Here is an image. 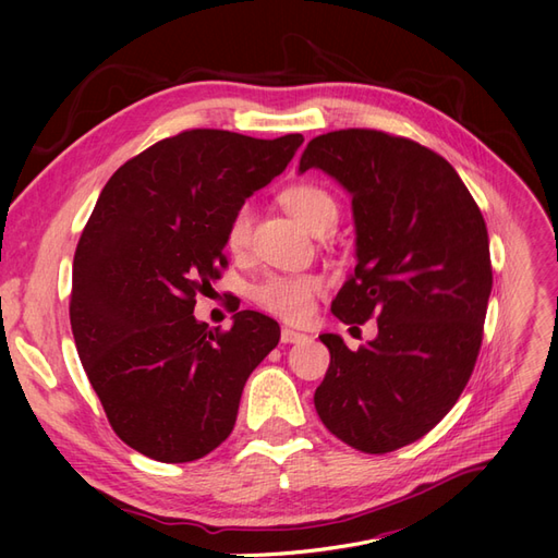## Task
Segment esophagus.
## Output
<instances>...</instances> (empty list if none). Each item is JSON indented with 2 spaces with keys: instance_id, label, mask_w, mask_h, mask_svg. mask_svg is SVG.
Segmentation results:
<instances>
[{
  "instance_id": "obj_1",
  "label": "esophagus",
  "mask_w": 558,
  "mask_h": 558,
  "mask_svg": "<svg viewBox=\"0 0 558 558\" xmlns=\"http://www.w3.org/2000/svg\"><path fill=\"white\" fill-rule=\"evenodd\" d=\"M307 335L305 332H298L293 328H281V342L283 344H298V342H305Z\"/></svg>"
}]
</instances>
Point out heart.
Returning a JSON list of instances; mask_svg holds the SVG:
<instances>
[{
	"mask_svg": "<svg viewBox=\"0 0 558 558\" xmlns=\"http://www.w3.org/2000/svg\"><path fill=\"white\" fill-rule=\"evenodd\" d=\"M281 205L289 209L298 221L310 228L314 234H324L335 228L340 218L337 197L326 185L314 181H300L289 185L281 193ZM251 240V207L240 205L232 211L226 228V246L240 253ZM324 279L318 275H272L251 289V300L267 314H275L283 320H302L316 295L324 293Z\"/></svg>",
	"mask_w": 558,
	"mask_h": 558,
	"instance_id": "obj_1",
	"label": "heart"
}]
</instances>
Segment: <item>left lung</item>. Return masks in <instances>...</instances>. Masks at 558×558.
Instances as JSON below:
<instances>
[{
    "label": "left lung",
    "instance_id": "obj_1",
    "mask_svg": "<svg viewBox=\"0 0 558 558\" xmlns=\"http://www.w3.org/2000/svg\"><path fill=\"white\" fill-rule=\"evenodd\" d=\"M328 172L351 193L359 265L332 314L379 335L351 351L340 335L314 393L324 426L365 453L396 451L433 430L475 369L492 295L484 216L435 150L381 130L314 137L300 172Z\"/></svg>",
    "mask_w": 558,
    "mask_h": 558
}]
</instances>
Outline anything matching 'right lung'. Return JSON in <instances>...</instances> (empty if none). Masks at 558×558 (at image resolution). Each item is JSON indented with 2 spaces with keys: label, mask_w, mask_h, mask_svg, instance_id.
Segmentation results:
<instances>
[{
  "label": "right lung",
  "mask_w": 558,
  "mask_h": 558,
  "mask_svg": "<svg viewBox=\"0 0 558 558\" xmlns=\"http://www.w3.org/2000/svg\"><path fill=\"white\" fill-rule=\"evenodd\" d=\"M302 134L183 130L118 167L74 253L70 320L83 369L121 440L160 463L207 456L234 428L244 384L279 324L238 312L199 324L221 279L232 211L279 177Z\"/></svg>",
  "instance_id": "obj_1"
}]
</instances>
